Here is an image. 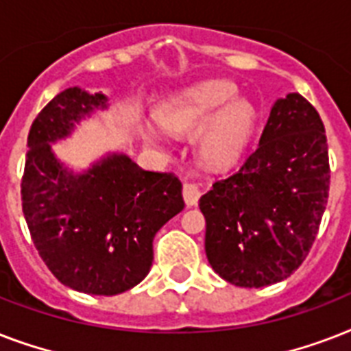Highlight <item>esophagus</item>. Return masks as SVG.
Returning a JSON list of instances; mask_svg holds the SVG:
<instances>
[{
  "mask_svg": "<svg viewBox=\"0 0 351 351\" xmlns=\"http://www.w3.org/2000/svg\"><path fill=\"white\" fill-rule=\"evenodd\" d=\"M200 195H202L200 184H197V182L193 180L184 182V200H186L187 206H197Z\"/></svg>",
  "mask_w": 351,
  "mask_h": 351,
  "instance_id": "obj_1",
  "label": "esophagus"
}]
</instances>
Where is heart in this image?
I'll use <instances>...</instances> for the list:
<instances>
[{"label":"heart","instance_id":"1","mask_svg":"<svg viewBox=\"0 0 351 351\" xmlns=\"http://www.w3.org/2000/svg\"><path fill=\"white\" fill-rule=\"evenodd\" d=\"M237 93V85L231 82H204L165 101L158 120L175 132H193L206 125L200 151L211 162H228L244 149L256 117L250 101L234 100ZM147 136L158 138V131L149 127Z\"/></svg>","mask_w":351,"mask_h":351}]
</instances>
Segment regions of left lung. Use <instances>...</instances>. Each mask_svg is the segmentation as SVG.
<instances>
[{
  "instance_id": "1",
  "label": "left lung",
  "mask_w": 351,
  "mask_h": 351,
  "mask_svg": "<svg viewBox=\"0 0 351 351\" xmlns=\"http://www.w3.org/2000/svg\"><path fill=\"white\" fill-rule=\"evenodd\" d=\"M330 173L315 107L299 93L275 101L258 145L198 202L211 267L240 288L288 278L315 242Z\"/></svg>"
}]
</instances>
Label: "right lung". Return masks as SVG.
I'll use <instances>...</instances> for the list:
<instances>
[{"mask_svg": "<svg viewBox=\"0 0 351 351\" xmlns=\"http://www.w3.org/2000/svg\"><path fill=\"white\" fill-rule=\"evenodd\" d=\"M106 101L80 87L54 96L32 121L21 178L36 250L60 282L89 295H118L142 282L154 234L184 209L178 176L142 169L125 154H109L82 175L58 162L51 143Z\"/></svg>", "mask_w": 351, "mask_h": 351, "instance_id": "obj_1", "label": "right lung"}]
</instances>
